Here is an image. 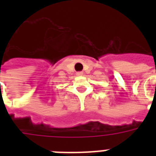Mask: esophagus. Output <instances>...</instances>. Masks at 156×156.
<instances>
[{"mask_svg": "<svg viewBox=\"0 0 156 156\" xmlns=\"http://www.w3.org/2000/svg\"><path fill=\"white\" fill-rule=\"evenodd\" d=\"M83 72H77V73H76V75L77 76H83Z\"/></svg>", "mask_w": 156, "mask_h": 156, "instance_id": "34e87169", "label": "esophagus"}]
</instances>
